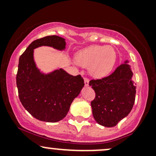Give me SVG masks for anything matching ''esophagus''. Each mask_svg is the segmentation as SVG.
<instances>
[{
	"instance_id": "1",
	"label": "esophagus",
	"mask_w": 156,
	"mask_h": 156,
	"mask_svg": "<svg viewBox=\"0 0 156 156\" xmlns=\"http://www.w3.org/2000/svg\"><path fill=\"white\" fill-rule=\"evenodd\" d=\"M84 82L85 86H88L89 85V80L87 78H84Z\"/></svg>"
}]
</instances>
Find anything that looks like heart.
<instances>
[{
	"label": "heart",
	"mask_w": 156,
	"mask_h": 156,
	"mask_svg": "<svg viewBox=\"0 0 156 156\" xmlns=\"http://www.w3.org/2000/svg\"><path fill=\"white\" fill-rule=\"evenodd\" d=\"M116 61V52L112 47L92 45L79 52L74 63L78 66L88 67L92 76L101 78L112 71Z\"/></svg>",
	"instance_id": "1"
}]
</instances>
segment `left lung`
Returning <instances> with one entry per match:
<instances>
[{"label":"left lung","mask_w":156,"mask_h":156,"mask_svg":"<svg viewBox=\"0 0 156 156\" xmlns=\"http://www.w3.org/2000/svg\"><path fill=\"white\" fill-rule=\"evenodd\" d=\"M126 63L127 61L106 77L90 81V86L95 93V99L91 102L93 115L102 126H116L133 108L136 87L133 73Z\"/></svg>","instance_id":"obj_1"}]
</instances>
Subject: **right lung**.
Here are the masks:
<instances>
[{"label":"right lung","instance_id":"add662e5","mask_svg":"<svg viewBox=\"0 0 156 156\" xmlns=\"http://www.w3.org/2000/svg\"><path fill=\"white\" fill-rule=\"evenodd\" d=\"M43 45L62 51L66 48V42L57 35L32 42L19 57L16 86L24 108L38 120L53 123L66 116L84 83L81 75L72 76L62 69L47 74L40 72L34 61L33 52Z\"/></svg>","mask_w":156,"mask_h":156}]
</instances>
